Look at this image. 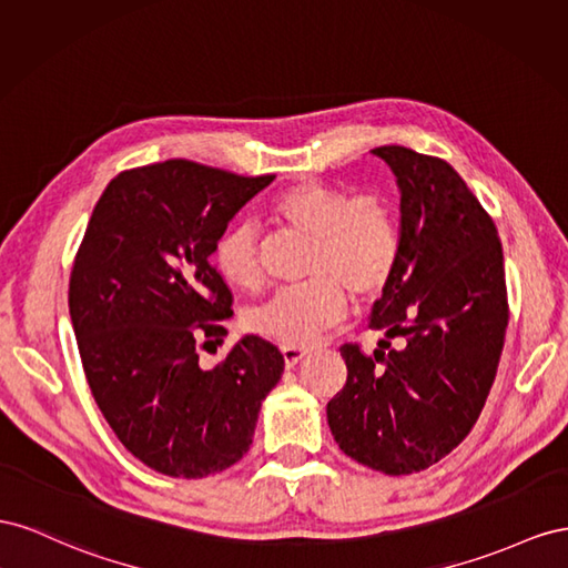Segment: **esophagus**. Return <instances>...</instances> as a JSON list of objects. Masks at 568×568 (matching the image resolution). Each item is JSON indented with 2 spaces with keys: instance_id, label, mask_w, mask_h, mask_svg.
<instances>
[{
  "instance_id": "esophagus-1",
  "label": "esophagus",
  "mask_w": 568,
  "mask_h": 568,
  "mask_svg": "<svg viewBox=\"0 0 568 568\" xmlns=\"http://www.w3.org/2000/svg\"><path fill=\"white\" fill-rule=\"evenodd\" d=\"M281 352L285 359V368H295L304 359V349H300V347H283Z\"/></svg>"
}]
</instances>
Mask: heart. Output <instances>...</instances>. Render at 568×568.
Masks as SVG:
<instances>
[{"label": "heart", "instance_id": "obj_1", "mask_svg": "<svg viewBox=\"0 0 568 568\" xmlns=\"http://www.w3.org/2000/svg\"><path fill=\"white\" fill-rule=\"evenodd\" d=\"M271 216L285 229L312 237L304 275L252 306L247 328L287 347L306 345L343 321L347 300L368 302L390 283L399 258V229L393 202L383 192L349 194L321 181H302L271 200ZM214 266L233 287H256L258 233L252 223H233L214 245Z\"/></svg>", "mask_w": 568, "mask_h": 568}]
</instances>
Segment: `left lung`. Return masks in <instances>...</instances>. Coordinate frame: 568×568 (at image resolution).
<instances>
[{
    "label": "left lung",
    "mask_w": 568,
    "mask_h": 568,
    "mask_svg": "<svg viewBox=\"0 0 568 568\" xmlns=\"http://www.w3.org/2000/svg\"><path fill=\"white\" fill-rule=\"evenodd\" d=\"M399 187V258L368 326L374 354L343 345L347 383L328 426L347 457L387 476L440 462L474 428L509 321L505 256L488 212L447 161L374 150ZM399 336L397 351L383 353Z\"/></svg>",
    "instance_id": "left-lung-1"
}]
</instances>
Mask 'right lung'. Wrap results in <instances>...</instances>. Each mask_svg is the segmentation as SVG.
<instances>
[{
    "mask_svg": "<svg viewBox=\"0 0 568 568\" xmlns=\"http://www.w3.org/2000/svg\"><path fill=\"white\" fill-rule=\"evenodd\" d=\"M273 178L187 159L123 171L80 242L69 312L92 397L123 447L164 476L204 478L240 462L281 381L283 354L258 335L212 371L197 354L202 339L223 343L219 321L233 316L216 240Z\"/></svg>",
    "mask_w": 568,
    "mask_h": 568,
    "instance_id": "add662e5",
    "label": "right lung"
}]
</instances>
